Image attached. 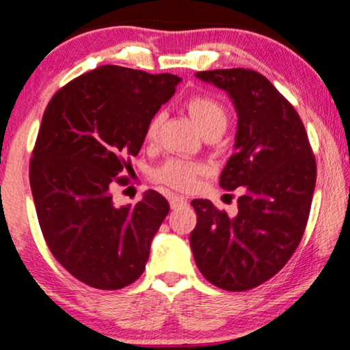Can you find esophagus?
Returning <instances> with one entry per match:
<instances>
[{
	"label": "esophagus",
	"mask_w": 350,
	"mask_h": 350,
	"mask_svg": "<svg viewBox=\"0 0 350 350\" xmlns=\"http://www.w3.org/2000/svg\"><path fill=\"white\" fill-rule=\"evenodd\" d=\"M187 204V199L183 198V196H169V206H171V209H178V207H183Z\"/></svg>",
	"instance_id": "34e87169"
}]
</instances>
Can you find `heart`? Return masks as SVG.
Returning <instances> with one entry per match:
<instances>
[{
	"instance_id": "heart-1",
	"label": "heart",
	"mask_w": 350,
	"mask_h": 350,
	"mask_svg": "<svg viewBox=\"0 0 350 350\" xmlns=\"http://www.w3.org/2000/svg\"><path fill=\"white\" fill-rule=\"evenodd\" d=\"M186 109L202 134L214 131V129L224 131L226 124H228V113H226L224 106L209 96H193V98L187 99ZM161 121H163L161 114L151 118L144 133L146 141L156 139ZM207 171H209V167L204 163L172 157V159L164 161L161 166H157L152 171V179L163 186L171 187V189L191 191L198 186L199 178L204 176Z\"/></svg>"
}]
</instances>
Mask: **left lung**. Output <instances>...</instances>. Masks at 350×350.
<instances>
[{
    "label": "left lung",
    "instance_id": "1",
    "mask_svg": "<svg viewBox=\"0 0 350 350\" xmlns=\"http://www.w3.org/2000/svg\"><path fill=\"white\" fill-rule=\"evenodd\" d=\"M196 76L224 90L236 106V151L219 184L228 191L244 187V194L236 217L209 199L191 201L198 214L191 249L207 281L243 293L278 274L301 243L316 187V157L297 111L266 76L244 68Z\"/></svg>",
    "mask_w": 350,
    "mask_h": 350
}]
</instances>
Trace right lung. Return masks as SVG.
<instances>
[{
	"mask_svg": "<svg viewBox=\"0 0 350 350\" xmlns=\"http://www.w3.org/2000/svg\"><path fill=\"white\" fill-rule=\"evenodd\" d=\"M181 78L105 64L61 88L46 106L29 161V184L49 251L72 278L116 291L146 269L169 202L146 191L116 207L111 187L126 186L148 122Z\"/></svg>",
	"mask_w": 350,
	"mask_h": 350,
	"instance_id": "add662e5",
	"label": "right lung"
}]
</instances>
